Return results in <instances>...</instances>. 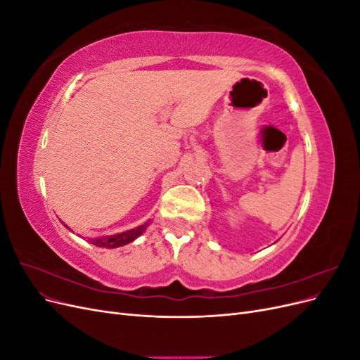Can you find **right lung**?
<instances>
[{
	"instance_id": "right-lung-1",
	"label": "right lung",
	"mask_w": 360,
	"mask_h": 360,
	"mask_svg": "<svg viewBox=\"0 0 360 360\" xmlns=\"http://www.w3.org/2000/svg\"><path fill=\"white\" fill-rule=\"evenodd\" d=\"M63 225L66 226L68 230H70V228L66 224H63ZM148 225H150V221L144 222L143 225H139L136 228H132V230L124 231V233H118V234L106 236V237L89 238V240H90V243H93L94 246H99V248H106V249L120 248V246H124V245H129V243H132L134 240H136V238L147 230Z\"/></svg>"
}]
</instances>
